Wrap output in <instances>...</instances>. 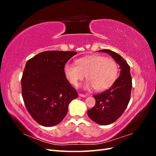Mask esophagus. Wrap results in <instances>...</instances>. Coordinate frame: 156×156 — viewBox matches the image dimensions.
Instances as JSON below:
<instances>
[{"mask_svg": "<svg viewBox=\"0 0 156 156\" xmlns=\"http://www.w3.org/2000/svg\"><path fill=\"white\" fill-rule=\"evenodd\" d=\"M79 96L82 97V98H85V97H87V95H84V94H81V93H79Z\"/></svg>", "mask_w": 156, "mask_h": 156, "instance_id": "esophagus-1", "label": "esophagus"}]
</instances>
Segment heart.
I'll return each mask as SVG.
<instances>
[{"label": "heart", "instance_id": "obj_1", "mask_svg": "<svg viewBox=\"0 0 156 156\" xmlns=\"http://www.w3.org/2000/svg\"><path fill=\"white\" fill-rule=\"evenodd\" d=\"M75 64L68 63L64 66V73L69 82L77 87L79 82L88 79L83 85L84 90L93 88L103 91L110 88L119 76V66L116 61L101 55L88 56L77 59Z\"/></svg>", "mask_w": 156, "mask_h": 156}]
</instances>
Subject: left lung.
Listing matches in <instances>:
<instances>
[{
	"mask_svg": "<svg viewBox=\"0 0 156 156\" xmlns=\"http://www.w3.org/2000/svg\"><path fill=\"white\" fill-rule=\"evenodd\" d=\"M98 51L112 56L120 69V76L114 84L107 90L94 96L96 105L87 111L92 121L106 126L115 122L126 110L130 100L132 80L129 65L120 55L108 49Z\"/></svg>",
	"mask_w": 156,
	"mask_h": 156,
	"instance_id": "1",
	"label": "left lung"
}]
</instances>
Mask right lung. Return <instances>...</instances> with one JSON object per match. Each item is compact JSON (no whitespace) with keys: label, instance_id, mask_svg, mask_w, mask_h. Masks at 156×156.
Instances as JSON below:
<instances>
[{"label":"right lung","instance_id":"right-lung-1","mask_svg":"<svg viewBox=\"0 0 156 156\" xmlns=\"http://www.w3.org/2000/svg\"><path fill=\"white\" fill-rule=\"evenodd\" d=\"M75 51L42 52L27 61L21 79L22 96L27 109L45 127L58 124L69 103L78 95L66 77L64 67Z\"/></svg>","mask_w":156,"mask_h":156}]
</instances>
